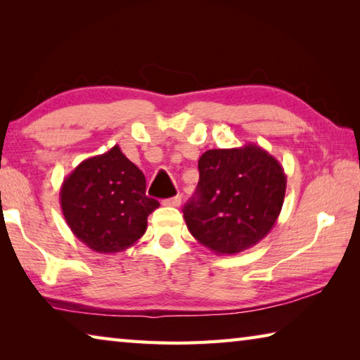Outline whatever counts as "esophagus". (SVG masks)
<instances>
[{
	"label": "esophagus",
	"mask_w": 360,
	"mask_h": 360,
	"mask_svg": "<svg viewBox=\"0 0 360 360\" xmlns=\"http://www.w3.org/2000/svg\"><path fill=\"white\" fill-rule=\"evenodd\" d=\"M182 202V197L181 195H176V197H172V198H167L163 200V205L165 206H179Z\"/></svg>",
	"instance_id": "34e87169"
}]
</instances>
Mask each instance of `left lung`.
<instances>
[{"mask_svg":"<svg viewBox=\"0 0 360 360\" xmlns=\"http://www.w3.org/2000/svg\"><path fill=\"white\" fill-rule=\"evenodd\" d=\"M198 172L197 191L182 210L193 238L216 254H238L265 238L284 203L281 163L246 144L206 150Z\"/></svg>","mask_w":360,"mask_h":360,"instance_id":"left-lung-1","label":"left lung"}]
</instances>
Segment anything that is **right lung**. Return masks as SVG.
I'll list each match as a JSON object with an SVG mask.
<instances>
[{"label":"right lung","instance_id":"obj_1","mask_svg":"<svg viewBox=\"0 0 360 360\" xmlns=\"http://www.w3.org/2000/svg\"><path fill=\"white\" fill-rule=\"evenodd\" d=\"M60 206L79 241L101 254L125 251L144 235L160 203L146 195L141 169L119 146L79 163L60 188Z\"/></svg>","mask_w":360,"mask_h":360}]
</instances>
